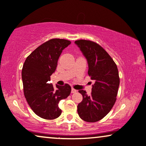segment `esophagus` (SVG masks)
<instances>
[{
	"mask_svg": "<svg viewBox=\"0 0 146 146\" xmlns=\"http://www.w3.org/2000/svg\"><path fill=\"white\" fill-rule=\"evenodd\" d=\"M77 92V90H75V89H74V88H72V90H71V92L72 93H76Z\"/></svg>",
	"mask_w": 146,
	"mask_h": 146,
	"instance_id": "esophagus-1",
	"label": "esophagus"
}]
</instances>
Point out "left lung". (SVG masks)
<instances>
[{"label": "left lung", "instance_id": "left-lung-1", "mask_svg": "<svg viewBox=\"0 0 146 146\" xmlns=\"http://www.w3.org/2000/svg\"><path fill=\"white\" fill-rule=\"evenodd\" d=\"M87 60L88 74L94 81L90 96L80 90L83 100L78 105L80 117L88 122H95L110 112L116 100L119 85L117 66L107 52L97 43L79 40L74 42Z\"/></svg>", "mask_w": 146, "mask_h": 146}]
</instances>
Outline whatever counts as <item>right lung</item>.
<instances>
[{"mask_svg":"<svg viewBox=\"0 0 146 146\" xmlns=\"http://www.w3.org/2000/svg\"><path fill=\"white\" fill-rule=\"evenodd\" d=\"M71 44L64 39L54 38L36 48L24 63L22 70L24 94L30 107L37 115L54 119L62 113L58 103L71 92L70 86L49 84L50 76L56 69L62 52Z\"/></svg>","mask_w":146,"mask_h":146,"instance_id":"right-lung-1","label":"right lung"}]
</instances>
